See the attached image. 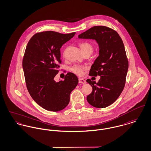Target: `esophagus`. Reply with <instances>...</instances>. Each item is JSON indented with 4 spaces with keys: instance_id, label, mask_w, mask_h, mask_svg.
Returning a JSON list of instances; mask_svg holds the SVG:
<instances>
[{
    "instance_id": "obj_1",
    "label": "esophagus",
    "mask_w": 151,
    "mask_h": 151,
    "mask_svg": "<svg viewBox=\"0 0 151 151\" xmlns=\"http://www.w3.org/2000/svg\"><path fill=\"white\" fill-rule=\"evenodd\" d=\"M78 82L79 83H83V84H85L86 83V81L82 78H79L78 79Z\"/></svg>"
}]
</instances>
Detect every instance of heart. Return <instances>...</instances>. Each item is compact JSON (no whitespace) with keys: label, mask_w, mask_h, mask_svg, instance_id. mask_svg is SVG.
<instances>
[{"label":"heart","mask_w":151,"mask_h":151,"mask_svg":"<svg viewBox=\"0 0 151 151\" xmlns=\"http://www.w3.org/2000/svg\"><path fill=\"white\" fill-rule=\"evenodd\" d=\"M80 46L83 54L88 52L92 53L93 50V45L88 41H82L80 44ZM63 54H65V53ZM70 70L75 74L81 76L83 75L84 71L86 70V67L85 66L80 65H74L71 68Z\"/></svg>","instance_id":"b5f03b06"}]
</instances>
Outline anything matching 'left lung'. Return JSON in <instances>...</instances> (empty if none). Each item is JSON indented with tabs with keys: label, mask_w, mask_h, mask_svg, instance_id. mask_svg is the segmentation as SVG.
Masks as SVG:
<instances>
[{
	"label": "left lung",
	"mask_w": 151,
	"mask_h": 151,
	"mask_svg": "<svg viewBox=\"0 0 151 151\" xmlns=\"http://www.w3.org/2000/svg\"><path fill=\"white\" fill-rule=\"evenodd\" d=\"M80 39L96 40L99 45V56L90 70V76H100L99 82L88 79L92 87L88 95V102L102 109L114 103L124 90L129 67L124 42L114 29L105 26H95L78 36Z\"/></svg>",
	"instance_id": "obj_1"
}]
</instances>
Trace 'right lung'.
Wrapping results in <instances>:
<instances>
[{
    "label": "right lung",
    "mask_w": 151,
    "mask_h": 151,
    "mask_svg": "<svg viewBox=\"0 0 151 151\" xmlns=\"http://www.w3.org/2000/svg\"><path fill=\"white\" fill-rule=\"evenodd\" d=\"M75 34L44 31L35 34L27 43L22 60L26 86L32 99L45 110L64 109L78 83L72 73H68L64 80H54L62 63L60 49Z\"/></svg>",
    "instance_id": "1"
}]
</instances>
